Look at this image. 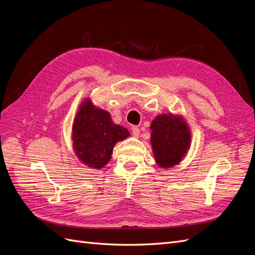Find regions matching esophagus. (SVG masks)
Here are the masks:
<instances>
[{"label":"esophagus","mask_w":255,"mask_h":255,"mask_svg":"<svg viewBox=\"0 0 255 255\" xmlns=\"http://www.w3.org/2000/svg\"><path fill=\"white\" fill-rule=\"evenodd\" d=\"M132 133H133V135H134V136H136V137L139 136V134H140V129H139V128L133 127V128H132Z\"/></svg>","instance_id":"34e87169"}]
</instances>
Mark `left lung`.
I'll list each match as a JSON object with an SVG mask.
<instances>
[{
	"label": "left lung",
	"instance_id": "1",
	"mask_svg": "<svg viewBox=\"0 0 255 255\" xmlns=\"http://www.w3.org/2000/svg\"><path fill=\"white\" fill-rule=\"evenodd\" d=\"M151 143L154 156L160 167L177 165L190 144V132L181 117L159 115L151 123Z\"/></svg>",
	"mask_w": 255,
	"mask_h": 255
}]
</instances>
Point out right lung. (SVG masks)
I'll return each instance as SVG.
<instances>
[{"mask_svg":"<svg viewBox=\"0 0 255 255\" xmlns=\"http://www.w3.org/2000/svg\"><path fill=\"white\" fill-rule=\"evenodd\" d=\"M128 135L126 128L113 123L109 112L94 106L90 100L81 104L73 123V146L88 167L103 168L112 157L115 144Z\"/></svg>","mask_w":255,"mask_h":255,"instance_id":"obj_1","label":"right lung"}]
</instances>
